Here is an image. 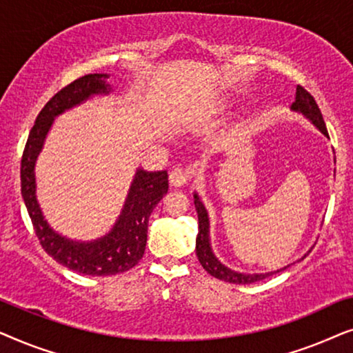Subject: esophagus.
Instances as JSON below:
<instances>
[{"instance_id": "obj_1", "label": "esophagus", "mask_w": 353, "mask_h": 353, "mask_svg": "<svg viewBox=\"0 0 353 353\" xmlns=\"http://www.w3.org/2000/svg\"><path fill=\"white\" fill-rule=\"evenodd\" d=\"M190 173L186 170H183V168H175V170L170 172V176H168V181H170L172 186L175 188H180V186H185L188 185V181H190Z\"/></svg>"}]
</instances>
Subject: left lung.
<instances>
[{
  "label": "left lung",
  "mask_w": 353,
  "mask_h": 353,
  "mask_svg": "<svg viewBox=\"0 0 353 353\" xmlns=\"http://www.w3.org/2000/svg\"><path fill=\"white\" fill-rule=\"evenodd\" d=\"M291 109L294 110V112L305 115V117L310 120V122L315 125V127L320 130L325 137H327L325 120H323L321 110H320V108H318L316 101L313 99V96L308 93L305 88H302V86H297L296 101L292 103ZM194 205L197 210V219H199V233H197V238H196V254H197V259H199L202 267H204L205 272L212 274V276L219 278V279H221V281L233 283V284H250V283L260 281V279H265L273 273L284 272V270L289 267L288 265V267L279 268V270H276V272H270V273H239L228 267H225V265L215 257L214 250H212L210 231H209L210 230L209 215H207L205 207H204V204H202V201L199 199V196H197L196 192H194ZM308 252H310V250H308Z\"/></svg>",
  "instance_id": "1"
}]
</instances>
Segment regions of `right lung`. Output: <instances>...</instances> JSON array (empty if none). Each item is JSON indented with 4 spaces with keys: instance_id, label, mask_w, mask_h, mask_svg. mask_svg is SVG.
<instances>
[{
    "instance_id": "right-lung-1",
    "label": "right lung",
    "mask_w": 353,
    "mask_h": 353,
    "mask_svg": "<svg viewBox=\"0 0 353 353\" xmlns=\"http://www.w3.org/2000/svg\"><path fill=\"white\" fill-rule=\"evenodd\" d=\"M108 74H88L80 77L48 101L38 114L35 125L28 134L21 162L22 197L30 215L33 230L40 239L41 248L56 262L72 272L90 276H110L128 272L143 259L148 241V221L154 207L168 191V175L162 172H146L138 168L122 214L114 228L103 238L90 243L67 239L48 225L37 201L35 162L52 122L67 109L75 108L94 94H109L110 86L105 83Z\"/></svg>"
}]
</instances>
